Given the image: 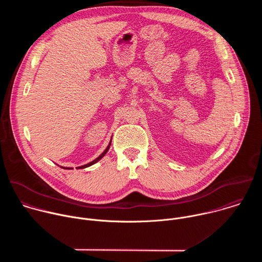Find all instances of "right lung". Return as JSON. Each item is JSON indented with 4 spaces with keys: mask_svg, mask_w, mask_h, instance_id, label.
Wrapping results in <instances>:
<instances>
[{
    "mask_svg": "<svg viewBox=\"0 0 262 262\" xmlns=\"http://www.w3.org/2000/svg\"><path fill=\"white\" fill-rule=\"evenodd\" d=\"M111 142H112V141H111ZM111 142H110L108 146L105 148V150H104V151H103V152H102V154H101V155H100V156H99L97 159H95L94 161H92L91 163H89V164H87V165H84V166H81V167H79V169H80V168H81V169H83V168H87V167H89V166H91V165L95 164L96 162H98L100 159H102V158H103V156H104V155L107 152V150H108V148H110V146H111ZM64 169H72V168H64Z\"/></svg>",
    "mask_w": 262,
    "mask_h": 262,
    "instance_id": "obj_1",
    "label": "right lung"
}]
</instances>
